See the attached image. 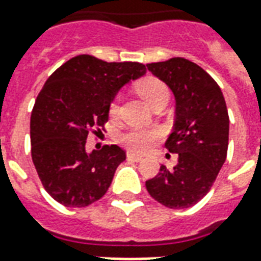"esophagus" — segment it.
I'll use <instances>...</instances> for the list:
<instances>
[{"mask_svg":"<svg viewBox=\"0 0 261 261\" xmlns=\"http://www.w3.org/2000/svg\"><path fill=\"white\" fill-rule=\"evenodd\" d=\"M127 159L134 161V162H140V161H142V156H140V155H136V153L127 152Z\"/></svg>","mask_w":261,"mask_h":261,"instance_id":"1","label":"esophagus"}]
</instances>
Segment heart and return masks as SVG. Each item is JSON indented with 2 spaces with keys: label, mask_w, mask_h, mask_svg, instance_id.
Segmentation results:
<instances>
[{
  "label": "heart",
  "mask_w": 261,
  "mask_h": 261,
  "mask_svg": "<svg viewBox=\"0 0 261 261\" xmlns=\"http://www.w3.org/2000/svg\"><path fill=\"white\" fill-rule=\"evenodd\" d=\"M137 91L151 106L159 102H164V100L168 102L170 96L169 88L165 85L162 81L153 78V76H148V78L140 81L137 84ZM120 103H121V97L120 95H116L109 105V114L112 117L119 116ZM159 138H161V133L158 130L131 128L119 137V142L130 152L142 153L148 151L153 144H156Z\"/></svg>",
  "instance_id": "heart-1"
}]
</instances>
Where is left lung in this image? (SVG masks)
Returning <instances> with one entry per match:
<instances>
[{"instance_id":"8db88e82","label":"left lung","mask_w":261,"mask_h":261,"mask_svg":"<svg viewBox=\"0 0 261 261\" xmlns=\"http://www.w3.org/2000/svg\"><path fill=\"white\" fill-rule=\"evenodd\" d=\"M147 67L175 95V128L165 147L179 158L173 169L162 165L145 186L151 197L165 207L189 208L210 192L226 159V103L213 76L189 60L175 57Z\"/></svg>"}]
</instances>
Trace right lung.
<instances>
[{
  "instance_id": "obj_1",
  "label": "right lung",
  "mask_w": 261,
  "mask_h": 261,
  "mask_svg": "<svg viewBox=\"0 0 261 261\" xmlns=\"http://www.w3.org/2000/svg\"><path fill=\"white\" fill-rule=\"evenodd\" d=\"M147 72L141 63L72 57L48 76L31 116L32 161L43 187L65 207L102 198L125 159L117 145L85 151L89 133L105 130L109 105L120 88Z\"/></svg>"
}]
</instances>
